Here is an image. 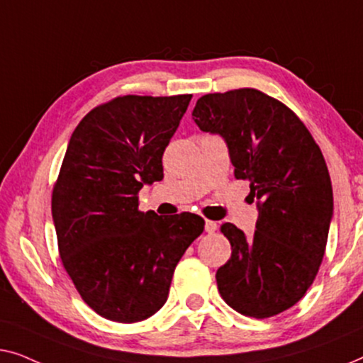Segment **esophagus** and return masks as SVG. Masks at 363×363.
<instances>
[{
	"label": "esophagus",
	"mask_w": 363,
	"mask_h": 363,
	"mask_svg": "<svg viewBox=\"0 0 363 363\" xmlns=\"http://www.w3.org/2000/svg\"><path fill=\"white\" fill-rule=\"evenodd\" d=\"M206 232L207 233H216L217 232V223L213 220H206Z\"/></svg>",
	"instance_id": "1"
}]
</instances>
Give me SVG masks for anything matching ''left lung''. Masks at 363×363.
<instances>
[{"instance_id": "obj_1", "label": "left lung", "mask_w": 363, "mask_h": 363, "mask_svg": "<svg viewBox=\"0 0 363 363\" xmlns=\"http://www.w3.org/2000/svg\"><path fill=\"white\" fill-rule=\"evenodd\" d=\"M192 118L223 138L258 208L253 237L220 227L232 257L217 269L218 291L240 314L272 318L303 298L323 262L334 213L324 156L288 106L255 89L203 95Z\"/></svg>"}]
</instances>
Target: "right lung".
Masks as SVG:
<instances>
[{
	"mask_svg": "<svg viewBox=\"0 0 363 363\" xmlns=\"http://www.w3.org/2000/svg\"><path fill=\"white\" fill-rule=\"evenodd\" d=\"M192 95H125L96 106L70 136L52 191L59 253L82 299L115 323L164 306L176 264L203 232L191 212L138 211L143 186L161 181L162 155Z\"/></svg>",
	"mask_w": 363,
	"mask_h": 363,
	"instance_id": "right-lung-1",
	"label": "right lung"
}]
</instances>
